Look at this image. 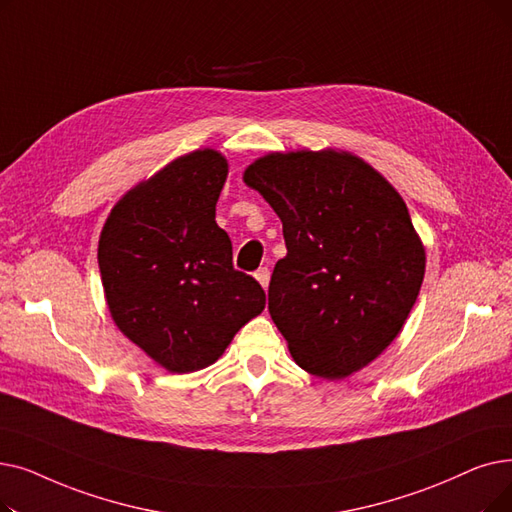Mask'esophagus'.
<instances>
[{
	"mask_svg": "<svg viewBox=\"0 0 512 512\" xmlns=\"http://www.w3.org/2000/svg\"><path fill=\"white\" fill-rule=\"evenodd\" d=\"M255 278H257V282H259L263 288H268V284H270V270H268V268H259V270L255 272Z\"/></svg>",
	"mask_w": 512,
	"mask_h": 512,
	"instance_id": "esophagus-1",
	"label": "esophagus"
}]
</instances>
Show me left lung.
Segmentation results:
<instances>
[{
    "instance_id": "1",
    "label": "left lung",
    "mask_w": 512,
    "mask_h": 512,
    "mask_svg": "<svg viewBox=\"0 0 512 512\" xmlns=\"http://www.w3.org/2000/svg\"><path fill=\"white\" fill-rule=\"evenodd\" d=\"M242 182L282 221L286 257L268 307L293 360L326 381L366 368L402 332L425 278V244L404 198L337 148L270 152Z\"/></svg>"
}]
</instances>
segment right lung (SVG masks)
Listing matches in <instances>:
<instances>
[{
    "instance_id": "1",
    "label": "right lung",
    "mask_w": 512,
    "mask_h": 512,
    "mask_svg": "<svg viewBox=\"0 0 512 512\" xmlns=\"http://www.w3.org/2000/svg\"><path fill=\"white\" fill-rule=\"evenodd\" d=\"M228 169L215 148L182 154L127 190L100 232L110 318L175 374L215 364L265 307L259 282L234 270L230 236L215 221Z\"/></svg>"
}]
</instances>
